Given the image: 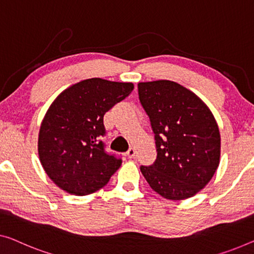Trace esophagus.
Here are the masks:
<instances>
[{
	"instance_id": "1",
	"label": "esophagus",
	"mask_w": 254,
	"mask_h": 254,
	"mask_svg": "<svg viewBox=\"0 0 254 254\" xmlns=\"http://www.w3.org/2000/svg\"><path fill=\"white\" fill-rule=\"evenodd\" d=\"M127 156L128 158H133L135 156V149L133 147H130V148H128V150L127 151Z\"/></svg>"
}]
</instances>
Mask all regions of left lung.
Wrapping results in <instances>:
<instances>
[{"label":"left lung","mask_w":254,"mask_h":254,"mask_svg":"<svg viewBox=\"0 0 254 254\" xmlns=\"http://www.w3.org/2000/svg\"><path fill=\"white\" fill-rule=\"evenodd\" d=\"M138 91L157 150L155 163L140 171L162 197H191L210 183L220 163L217 121L198 96L177 82H140Z\"/></svg>","instance_id":"obj_1"}]
</instances>
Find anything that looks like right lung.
<instances>
[{"label": "right lung", "mask_w": 254, "mask_h": 254, "mask_svg": "<svg viewBox=\"0 0 254 254\" xmlns=\"http://www.w3.org/2000/svg\"><path fill=\"white\" fill-rule=\"evenodd\" d=\"M131 82L93 77L68 86L50 105L37 151L48 177L68 194L85 196L107 185L122 161L104 150V115L132 92Z\"/></svg>", "instance_id": "right-lung-1"}]
</instances>
